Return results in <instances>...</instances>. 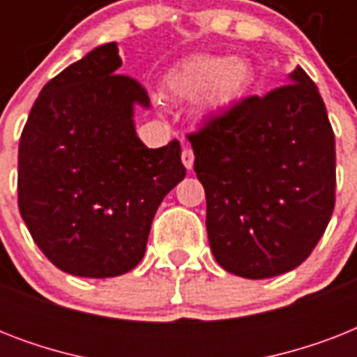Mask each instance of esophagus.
<instances>
[{"instance_id": "obj_1", "label": "esophagus", "mask_w": 357, "mask_h": 357, "mask_svg": "<svg viewBox=\"0 0 357 357\" xmlns=\"http://www.w3.org/2000/svg\"><path fill=\"white\" fill-rule=\"evenodd\" d=\"M181 161H183L187 170H192V165H195V153H192L190 148H185V150L181 151Z\"/></svg>"}]
</instances>
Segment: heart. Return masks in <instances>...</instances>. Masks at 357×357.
Segmentation results:
<instances>
[{
    "mask_svg": "<svg viewBox=\"0 0 357 357\" xmlns=\"http://www.w3.org/2000/svg\"><path fill=\"white\" fill-rule=\"evenodd\" d=\"M254 68L244 57H220L198 53L183 59L167 75V91L174 98H196L200 116L228 113L248 96Z\"/></svg>",
    "mask_w": 357,
    "mask_h": 357,
    "instance_id": "heart-1",
    "label": "heart"
}]
</instances>
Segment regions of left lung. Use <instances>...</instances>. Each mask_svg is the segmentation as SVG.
I'll use <instances>...</instances> for the list:
<instances>
[{"label": "left lung", "instance_id": "8db88e82", "mask_svg": "<svg viewBox=\"0 0 357 357\" xmlns=\"http://www.w3.org/2000/svg\"><path fill=\"white\" fill-rule=\"evenodd\" d=\"M189 135L206 189L207 237L224 271L248 280L304 263L335 206V139L304 70Z\"/></svg>", "mask_w": 357, "mask_h": 357}]
</instances>
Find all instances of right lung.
<instances>
[{"mask_svg":"<svg viewBox=\"0 0 357 357\" xmlns=\"http://www.w3.org/2000/svg\"><path fill=\"white\" fill-rule=\"evenodd\" d=\"M116 42L47 81L20 137L18 207L31 237L63 272L113 278L139 265L162 198L185 178L178 140L150 150Z\"/></svg>","mask_w":357,"mask_h":357,"instance_id":"add662e5","label":"right lung"}]
</instances>
